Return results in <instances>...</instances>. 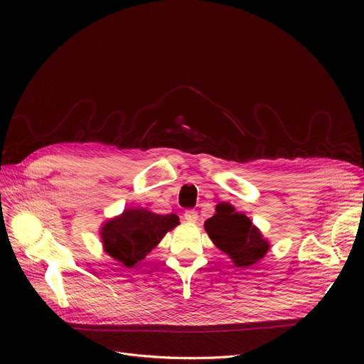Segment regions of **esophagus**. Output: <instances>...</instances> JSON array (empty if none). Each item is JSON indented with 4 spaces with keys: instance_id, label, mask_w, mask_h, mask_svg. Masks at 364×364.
Returning <instances> with one entry per match:
<instances>
[{
    "instance_id": "34e87169",
    "label": "esophagus",
    "mask_w": 364,
    "mask_h": 364,
    "mask_svg": "<svg viewBox=\"0 0 364 364\" xmlns=\"http://www.w3.org/2000/svg\"><path fill=\"white\" fill-rule=\"evenodd\" d=\"M198 213L196 211H192V209H190V211H186L184 213V220H186V223H188V224H196L198 223Z\"/></svg>"
}]
</instances>
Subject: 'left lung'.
Wrapping results in <instances>:
<instances>
[{"mask_svg":"<svg viewBox=\"0 0 364 364\" xmlns=\"http://www.w3.org/2000/svg\"><path fill=\"white\" fill-rule=\"evenodd\" d=\"M203 225L209 239L236 267L247 269L270 251V242L251 218L237 213L235 206L227 202H220L215 206V215L208 218Z\"/></svg>","mask_w":364,"mask_h":364,"instance_id":"8db88e82","label":"left lung"}]
</instances>
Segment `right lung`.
Listing matches in <instances>:
<instances>
[{"label": "right lung", "mask_w": 364, "mask_h": 364, "mask_svg": "<svg viewBox=\"0 0 364 364\" xmlns=\"http://www.w3.org/2000/svg\"><path fill=\"white\" fill-rule=\"evenodd\" d=\"M180 224L176 214L159 215L146 208H127L100 227L103 251L131 269L151 252L164 236Z\"/></svg>", "instance_id": "add662e5"}]
</instances>
